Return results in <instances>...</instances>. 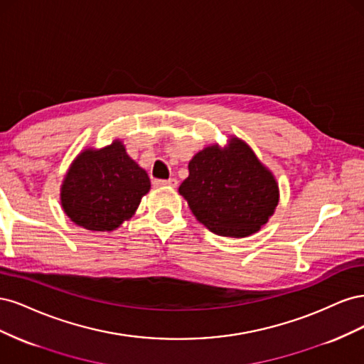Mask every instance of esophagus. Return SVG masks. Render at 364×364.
Listing matches in <instances>:
<instances>
[{"label":"esophagus","mask_w":364,"mask_h":364,"mask_svg":"<svg viewBox=\"0 0 364 364\" xmlns=\"http://www.w3.org/2000/svg\"><path fill=\"white\" fill-rule=\"evenodd\" d=\"M153 185L155 186H173V188H176L178 186V181L176 179H155L153 181Z\"/></svg>","instance_id":"1"}]
</instances>
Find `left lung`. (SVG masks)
I'll use <instances>...</instances> for the list:
<instances>
[{
  "instance_id": "1",
  "label": "left lung",
  "mask_w": 364,
  "mask_h": 364,
  "mask_svg": "<svg viewBox=\"0 0 364 364\" xmlns=\"http://www.w3.org/2000/svg\"><path fill=\"white\" fill-rule=\"evenodd\" d=\"M190 176L179 193L211 232L247 237L267 223L278 205V185L272 173L243 141L229 147H206L190 161Z\"/></svg>"
}]
</instances>
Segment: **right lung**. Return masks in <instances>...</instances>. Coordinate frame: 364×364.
Returning a JSON list of instances; mask_svg holds the SVG:
<instances>
[{"mask_svg":"<svg viewBox=\"0 0 364 364\" xmlns=\"http://www.w3.org/2000/svg\"><path fill=\"white\" fill-rule=\"evenodd\" d=\"M150 179L127 156L121 142L86 150L73 162L62 185L65 213L87 230H114L136 211Z\"/></svg>","mask_w":364,"mask_h":364,"instance_id":"obj_1","label":"right lung"}]
</instances>
